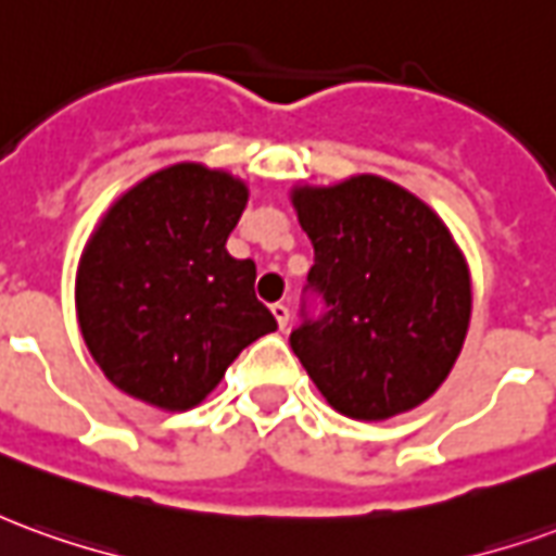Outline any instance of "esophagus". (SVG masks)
<instances>
[{
  "instance_id": "esophagus-1",
  "label": "esophagus",
  "mask_w": 556,
  "mask_h": 556,
  "mask_svg": "<svg viewBox=\"0 0 556 556\" xmlns=\"http://www.w3.org/2000/svg\"><path fill=\"white\" fill-rule=\"evenodd\" d=\"M270 313H274V318H277L279 330H286V327H289V306H286V303H274V306H270Z\"/></svg>"
}]
</instances>
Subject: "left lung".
Masks as SVG:
<instances>
[{"label":"left lung","instance_id":"8db88e82","mask_svg":"<svg viewBox=\"0 0 556 556\" xmlns=\"http://www.w3.org/2000/svg\"><path fill=\"white\" fill-rule=\"evenodd\" d=\"M291 202L315 250L291 351L345 417L417 408L450 375L470 325V277L446 226L378 175L298 187Z\"/></svg>","mask_w":556,"mask_h":556}]
</instances>
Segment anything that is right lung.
Returning a JSON list of instances; mask_svg holds the SVG:
<instances>
[{
	"label": "right lung",
	"mask_w": 556,
	"mask_h": 556,
	"mask_svg": "<svg viewBox=\"0 0 556 556\" xmlns=\"http://www.w3.org/2000/svg\"><path fill=\"white\" fill-rule=\"evenodd\" d=\"M243 205L238 178L178 163L127 190L91 235L77 277L79 327L127 396L193 408L250 342L277 330L255 298L253 258L226 250Z\"/></svg>",
	"instance_id": "obj_1"
}]
</instances>
